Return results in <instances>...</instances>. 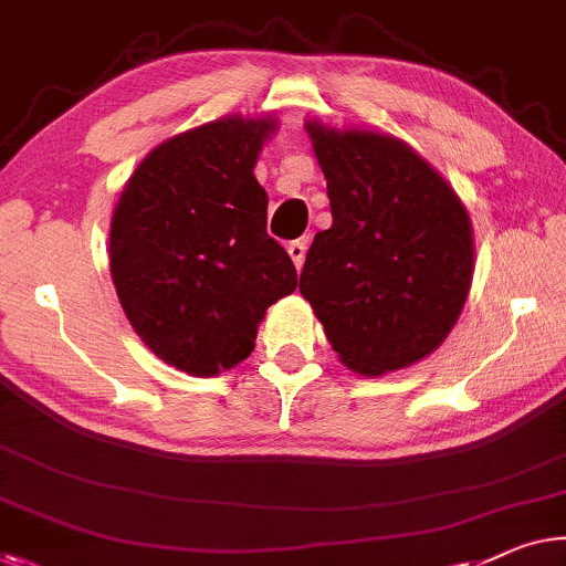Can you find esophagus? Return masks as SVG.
<instances>
[{"label": "esophagus", "instance_id": "obj_1", "mask_svg": "<svg viewBox=\"0 0 566 566\" xmlns=\"http://www.w3.org/2000/svg\"><path fill=\"white\" fill-rule=\"evenodd\" d=\"M306 242L308 240H296L289 244V255L293 260V265H296V270L303 268V260H306Z\"/></svg>", "mask_w": 566, "mask_h": 566}]
</instances>
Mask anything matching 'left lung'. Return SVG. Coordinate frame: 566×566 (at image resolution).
<instances>
[{
	"mask_svg": "<svg viewBox=\"0 0 566 566\" xmlns=\"http://www.w3.org/2000/svg\"><path fill=\"white\" fill-rule=\"evenodd\" d=\"M332 227L311 242L301 296L339 363L378 378L421 363L454 329L472 289L474 234L447 178L378 129L306 122Z\"/></svg>",
	"mask_w": 566,
	"mask_h": 566,
	"instance_id": "8db88e82",
	"label": "left lung"
}]
</instances>
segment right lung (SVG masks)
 Masks as SVG:
<instances>
[{
	"label": "right lung",
	"mask_w": 566,
	"mask_h": 566,
	"mask_svg": "<svg viewBox=\"0 0 566 566\" xmlns=\"http://www.w3.org/2000/svg\"><path fill=\"white\" fill-rule=\"evenodd\" d=\"M277 119L227 114L145 155L112 214L109 270L137 337L193 378L255 349L268 306L296 291L289 252L268 237L255 178Z\"/></svg>",
	"instance_id": "obj_1"
}]
</instances>
